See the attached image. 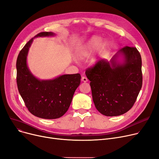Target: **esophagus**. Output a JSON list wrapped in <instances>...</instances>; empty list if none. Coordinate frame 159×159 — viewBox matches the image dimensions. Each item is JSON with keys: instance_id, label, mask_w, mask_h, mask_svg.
<instances>
[{"instance_id": "obj_1", "label": "esophagus", "mask_w": 159, "mask_h": 159, "mask_svg": "<svg viewBox=\"0 0 159 159\" xmlns=\"http://www.w3.org/2000/svg\"><path fill=\"white\" fill-rule=\"evenodd\" d=\"M82 81L84 82H86L88 81V80L87 77H82Z\"/></svg>"}]
</instances>
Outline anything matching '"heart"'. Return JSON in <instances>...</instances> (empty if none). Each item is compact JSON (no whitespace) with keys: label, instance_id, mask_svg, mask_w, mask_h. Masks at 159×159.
<instances>
[{"label":"heart","instance_id":"heart-1","mask_svg":"<svg viewBox=\"0 0 159 159\" xmlns=\"http://www.w3.org/2000/svg\"><path fill=\"white\" fill-rule=\"evenodd\" d=\"M109 43L107 40H102L101 37L94 36L90 38L87 43L80 48L77 55L81 59H85L93 55L97 50V53L91 57L89 61L91 64L95 65L98 62L106 52Z\"/></svg>","mask_w":159,"mask_h":159}]
</instances>
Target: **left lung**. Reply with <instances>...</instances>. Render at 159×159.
Wrapping results in <instances>:
<instances>
[{"instance_id": "8db88e82", "label": "left lung", "mask_w": 159, "mask_h": 159, "mask_svg": "<svg viewBox=\"0 0 159 159\" xmlns=\"http://www.w3.org/2000/svg\"><path fill=\"white\" fill-rule=\"evenodd\" d=\"M97 110L107 116L128 111L143 85L142 59L136 48H121L110 61H99L86 71Z\"/></svg>"}]
</instances>
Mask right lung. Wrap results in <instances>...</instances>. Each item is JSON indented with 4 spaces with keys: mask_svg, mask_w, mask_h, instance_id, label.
<instances>
[{
    "mask_svg": "<svg viewBox=\"0 0 159 159\" xmlns=\"http://www.w3.org/2000/svg\"><path fill=\"white\" fill-rule=\"evenodd\" d=\"M55 35L53 32L39 33L22 49L16 64V83L25 105L31 114L44 119H58L66 113L81 79L80 75L77 73L40 80L30 70L27 57L33 39Z\"/></svg>",
    "mask_w": 159,
    "mask_h": 159,
    "instance_id": "1",
    "label": "right lung"
}]
</instances>
